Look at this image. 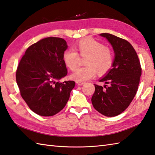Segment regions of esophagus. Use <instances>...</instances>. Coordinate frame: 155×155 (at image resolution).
<instances>
[{
	"instance_id": "esophagus-1",
	"label": "esophagus",
	"mask_w": 155,
	"mask_h": 155,
	"mask_svg": "<svg viewBox=\"0 0 155 155\" xmlns=\"http://www.w3.org/2000/svg\"><path fill=\"white\" fill-rule=\"evenodd\" d=\"M76 83H77V84H78V85H83V84H84V83H84V82H82V81H77V82H76Z\"/></svg>"
}]
</instances>
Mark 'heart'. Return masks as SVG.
<instances>
[{
	"instance_id": "b5f03b06",
	"label": "heart",
	"mask_w": 155,
	"mask_h": 155,
	"mask_svg": "<svg viewBox=\"0 0 155 155\" xmlns=\"http://www.w3.org/2000/svg\"><path fill=\"white\" fill-rule=\"evenodd\" d=\"M72 48L66 50L63 53L62 60L65 66L71 71L78 64V55L86 57L84 67L75 70L71 75L72 79L77 81H85L93 78L96 71L99 74H104L110 71L114 62L111 50L101 42L91 37L77 41Z\"/></svg>"
}]
</instances>
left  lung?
<instances>
[{"label":"left lung","instance_id":"1","mask_svg":"<svg viewBox=\"0 0 155 155\" xmlns=\"http://www.w3.org/2000/svg\"><path fill=\"white\" fill-rule=\"evenodd\" d=\"M110 42L115 52L113 68L99 82L104 87L95 84L91 101L100 114L114 117L128 108L138 91L142 68L137 53L131 44L110 33H101Z\"/></svg>","mask_w":155,"mask_h":155}]
</instances>
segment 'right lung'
Listing matches in <instances>:
<instances>
[{
    "label": "right lung",
    "mask_w": 155,
    "mask_h": 155,
    "mask_svg": "<svg viewBox=\"0 0 155 155\" xmlns=\"http://www.w3.org/2000/svg\"><path fill=\"white\" fill-rule=\"evenodd\" d=\"M67 47L62 38H44L27 48L17 66L21 96L39 116H52L61 111L75 86L74 81H60L68 73L62 60Z\"/></svg>",
    "instance_id": "add662e5"
}]
</instances>
